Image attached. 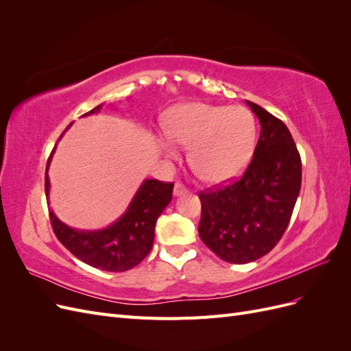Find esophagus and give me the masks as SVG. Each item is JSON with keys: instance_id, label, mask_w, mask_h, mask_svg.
Here are the masks:
<instances>
[{"instance_id": "1", "label": "esophagus", "mask_w": 351, "mask_h": 351, "mask_svg": "<svg viewBox=\"0 0 351 351\" xmlns=\"http://www.w3.org/2000/svg\"><path fill=\"white\" fill-rule=\"evenodd\" d=\"M186 193H187V189L182 183H176V186H174V196L178 197V196L186 195Z\"/></svg>"}]
</instances>
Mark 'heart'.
Segmentation results:
<instances>
[{"mask_svg":"<svg viewBox=\"0 0 351 351\" xmlns=\"http://www.w3.org/2000/svg\"><path fill=\"white\" fill-rule=\"evenodd\" d=\"M165 130L171 139L189 147V164L208 183H222L239 176L252 156L256 125L241 105L189 102L169 111ZM159 149L176 158V145L159 137Z\"/></svg>","mask_w":351,"mask_h":351,"instance_id":"heart-1","label":"heart"}]
</instances>
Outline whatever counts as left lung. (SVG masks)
<instances>
[{"mask_svg": "<svg viewBox=\"0 0 351 351\" xmlns=\"http://www.w3.org/2000/svg\"><path fill=\"white\" fill-rule=\"evenodd\" d=\"M246 104L261 123L252 162L237 182L199 195L202 241L222 261L239 265L275 247L302 186V161L290 130L258 104Z\"/></svg>", "mask_w": 351, "mask_h": 351, "instance_id": "left-lung-1", "label": "left lung"}]
</instances>
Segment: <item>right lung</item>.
I'll return each mask as SVG.
<instances>
[{
  "label": "right lung",
  "mask_w": 351,
  "mask_h": 351,
  "mask_svg": "<svg viewBox=\"0 0 351 351\" xmlns=\"http://www.w3.org/2000/svg\"><path fill=\"white\" fill-rule=\"evenodd\" d=\"M101 108L102 104L83 117L97 114ZM64 133L60 136V139ZM56 147L49 155L45 171V195L48 202L51 187L48 169ZM173 189V183H162L158 180L145 178L124 214L112 224L101 230L73 228L64 224L51 208L49 219L57 239L77 259L102 271L123 272L139 265L151 252L155 239L156 219L171 202Z\"/></svg>",
  "instance_id": "obj_1"
}]
</instances>
